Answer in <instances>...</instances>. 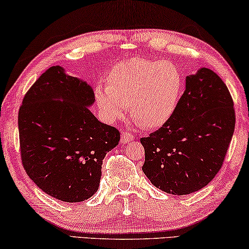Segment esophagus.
I'll return each mask as SVG.
<instances>
[{"label": "esophagus", "mask_w": 249, "mask_h": 249, "mask_svg": "<svg viewBox=\"0 0 249 249\" xmlns=\"http://www.w3.org/2000/svg\"><path fill=\"white\" fill-rule=\"evenodd\" d=\"M134 135H131L130 132H127V131H124L121 134V139H120V142L121 144H127V142H131L132 139H134Z\"/></svg>", "instance_id": "34e87169"}]
</instances>
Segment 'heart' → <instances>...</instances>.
<instances>
[{
	"label": "heart",
	"instance_id": "1",
	"mask_svg": "<svg viewBox=\"0 0 249 249\" xmlns=\"http://www.w3.org/2000/svg\"><path fill=\"white\" fill-rule=\"evenodd\" d=\"M181 74L176 66L132 57L119 62L108 76V84L95 87V98L103 118L115 121L131 114L145 128H159L175 113L181 93Z\"/></svg>",
	"mask_w": 249,
	"mask_h": 249
}]
</instances>
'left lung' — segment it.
Instances as JSON below:
<instances>
[{
	"mask_svg": "<svg viewBox=\"0 0 249 249\" xmlns=\"http://www.w3.org/2000/svg\"><path fill=\"white\" fill-rule=\"evenodd\" d=\"M233 101L222 79L207 68L186 77L175 113L159 130L141 138L142 171L172 195L202 189L219 172L232 138Z\"/></svg>",
	"mask_w": 249,
	"mask_h": 249,
	"instance_id": "obj_1",
	"label": "left lung"
}]
</instances>
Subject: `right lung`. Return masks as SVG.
Instances as JSON below:
<instances>
[{"label":"right lung","instance_id":"right-lung-1","mask_svg":"<svg viewBox=\"0 0 249 249\" xmlns=\"http://www.w3.org/2000/svg\"><path fill=\"white\" fill-rule=\"evenodd\" d=\"M94 101L86 81L55 66L36 80L20 107L23 168L38 188L62 202H83L97 192L103 159L120 141L118 129L88 108Z\"/></svg>","mask_w":249,"mask_h":249}]
</instances>
